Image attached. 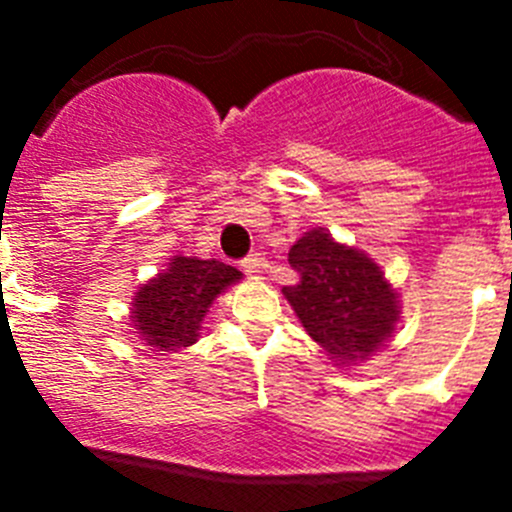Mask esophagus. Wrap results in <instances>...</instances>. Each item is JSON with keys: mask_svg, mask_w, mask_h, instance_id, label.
I'll return each mask as SVG.
<instances>
[{"mask_svg": "<svg viewBox=\"0 0 512 512\" xmlns=\"http://www.w3.org/2000/svg\"><path fill=\"white\" fill-rule=\"evenodd\" d=\"M241 269L246 271V274H253V277H261V274L269 269V264H266L264 253H248L246 259L241 261Z\"/></svg>", "mask_w": 512, "mask_h": 512, "instance_id": "esophagus-1", "label": "esophagus"}]
</instances>
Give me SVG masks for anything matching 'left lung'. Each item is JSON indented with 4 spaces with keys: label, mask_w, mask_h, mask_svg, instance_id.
I'll return each mask as SVG.
<instances>
[{
    "label": "left lung",
    "mask_w": 512,
    "mask_h": 512,
    "mask_svg": "<svg viewBox=\"0 0 512 512\" xmlns=\"http://www.w3.org/2000/svg\"><path fill=\"white\" fill-rule=\"evenodd\" d=\"M300 282L284 287L305 330L333 359H364L395 333L400 307L395 289L366 253L310 230L289 248Z\"/></svg>",
    "instance_id": "obj_1"
}]
</instances>
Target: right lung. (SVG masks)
<instances>
[{
	"label": "right lung",
	"instance_id": "obj_1",
	"mask_svg": "<svg viewBox=\"0 0 512 512\" xmlns=\"http://www.w3.org/2000/svg\"><path fill=\"white\" fill-rule=\"evenodd\" d=\"M238 279L241 271L223 261L174 256L164 274L135 292L133 323L138 336L158 351L192 346L207 307Z\"/></svg>",
	"mask_w": 512,
	"mask_h": 512
}]
</instances>
